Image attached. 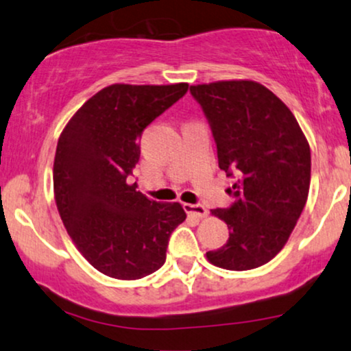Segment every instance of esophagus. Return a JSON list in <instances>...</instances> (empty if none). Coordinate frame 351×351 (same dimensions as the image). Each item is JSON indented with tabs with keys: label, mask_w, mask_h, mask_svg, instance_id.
<instances>
[{
	"label": "esophagus",
	"mask_w": 351,
	"mask_h": 351,
	"mask_svg": "<svg viewBox=\"0 0 351 351\" xmlns=\"http://www.w3.org/2000/svg\"><path fill=\"white\" fill-rule=\"evenodd\" d=\"M184 208L187 213H193V215L199 218L208 215V210L204 204H184Z\"/></svg>",
	"instance_id": "1"
}]
</instances>
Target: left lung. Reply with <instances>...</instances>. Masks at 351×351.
<instances>
[{"mask_svg":"<svg viewBox=\"0 0 351 351\" xmlns=\"http://www.w3.org/2000/svg\"><path fill=\"white\" fill-rule=\"evenodd\" d=\"M217 144L218 166L237 177L234 202L212 210L230 228L212 265L246 271L271 261L298 223L311 185V147L292 111L251 80L191 86Z\"/></svg>","mask_w":351,"mask_h":351,"instance_id":"obj_1","label":"left lung"}]
</instances>
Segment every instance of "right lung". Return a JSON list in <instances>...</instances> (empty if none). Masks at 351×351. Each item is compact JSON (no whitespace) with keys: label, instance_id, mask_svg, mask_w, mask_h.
<instances>
[{"label":"right lung","instance_id":"add662e5","mask_svg":"<svg viewBox=\"0 0 351 351\" xmlns=\"http://www.w3.org/2000/svg\"><path fill=\"white\" fill-rule=\"evenodd\" d=\"M187 90V84L110 85L62 131L53 160L57 208L78 251L110 278L133 281L158 271L171 233L187 217L180 204L149 200L130 180L144 128Z\"/></svg>","mask_w":351,"mask_h":351}]
</instances>
